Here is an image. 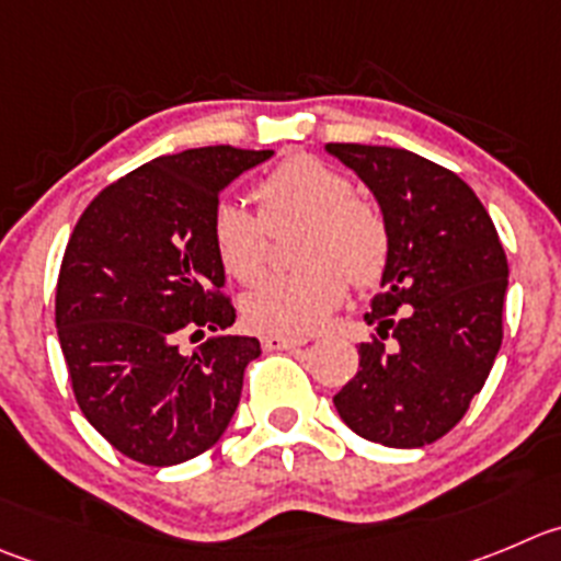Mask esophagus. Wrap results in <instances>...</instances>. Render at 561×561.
Wrapping results in <instances>:
<instances>
[{
  "label": "esophagus",
  "instance_id": "obj_1",
  "mask_svg": "<svg viewBox=\"0 0 561 561\" xmlns=\"http://www.w3.org/2000/svg\"><path fill=\"white\" fill-rule=\"evenodd\" d=\"M306 344V339H295V335H261V346L266 352L275 350H297V346Z\"/></svg>",
  "mask_w": 561,
  "mask_h": 561
}]
</instances>
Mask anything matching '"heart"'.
<instances>
[{
	"label": "heart",
	"instance_id": "1",
	"mask_svg": "<svg viewBox=\"0 0 561 561\" xmlns=\"http://www.w3.org/2000/svg\"><path fill=\"white\" fill-rule=\"evenodd\" d=\"M259 217L222 201L211 215V248L222 272L242 286L259 284L266 272V233L302 222L291 275L272 277L244 295V322L261 333L300 335L319 328L346 297V277L369 289L388 266V226L380 211L355 197L341 170L313 157L277 164L259 186Z\"/></svg>",
	"mask_w": 561,
	"mask_h": 561
}]
</instances>
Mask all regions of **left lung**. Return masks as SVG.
<instances>
[{
    "instance_id": "obj_1",
    "label": "left lung",
    "mask_w": 561,
    "mask_h": 561,
    "mask_svg": "<svg viewBox=\"0 0 561 561\" xmlns=\"http://www.w3.org/2000/svg\"><path fill=\"white\" fill-rule=\"evenodd\" d=\"M375 192L388 226V266L366 322L357 375L333 397L366 440L419 449L460 424L501 350L504 248L471 186L404 148L328 142ZM393 337V345L385 339Z\"/></svg>"
}]
</instances>
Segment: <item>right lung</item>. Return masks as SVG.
Instances as JSON below:
<instances>
[{"instance_id":"add662e5","label":"right lung","mask_w":561,"mask_h":561,"mask_svg":"<svg viewBox=\"0 0 561 561\" xmlns=\"http://www.w3.org/2000/svg\"><path fill=\"white\" fill-rule=\"evenodd\" d=\"M272 151L233 146L159 157L112 181L79 217L57 277L55 322L84 419L142 466H179L220 440L259 339L211 248V215L237 175ZM213 339L184 356L180 339Z\"/></svg>"}]
</instances>
